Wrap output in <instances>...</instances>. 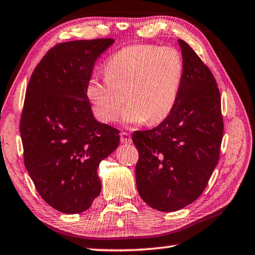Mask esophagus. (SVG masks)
I'll return each mask as SVG.
<instances>
[{
    "label": "esophagus",
    "instance_id": "1",
    "mask_svg": "<svg viewBox=\"0 0 255 255\" xmlns=\"http://www.w3.org/2000/svg\"><path fill=\"white\" fill-rule=\"evenodd\" d=\"M120 140H122L123 144H130L131 143V136L129 132L123 131L120 133Z\"/></svg>",
    "mask_w": 255,
    "mask_h": 255
}]
</instances>
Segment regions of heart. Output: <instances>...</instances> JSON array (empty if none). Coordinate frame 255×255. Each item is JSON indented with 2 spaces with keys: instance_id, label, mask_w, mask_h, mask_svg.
<instances>
[{
  "instance_id": "b5f03b06",
  "label": "heart",
  "mask_w": 255,
  "mask_h": 255,
  "mask_svg": "<svg viewBox=\"0 0 255 255\" xmlns=\"http://www.w3.org/2000/svg\"><path fill=\"white\" fill-rule=\"evenodd\" d=\"M106 80L93 79L86 97L102 123H112L123 112L127 124L157 125L169 117L178 101L184 63L179 50L156 45H133L120 49L105 64Z\"/></svg>"
}]
</instances>
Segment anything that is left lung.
<instances>
[{
	"label": "left lung",
	"instance_id": "8db88e82",
	"mask_svg": "<svg viewBox=\"0 0 255 255\" xmlns=\"http://www.w3.org/2000/svg\"><path fill=\"white\" fill-rule=\"evenodd\" d=\"M184 74L169 117L135 131L136 185L146 204L176 211L198 199L217 165L224 132L221 94L213 73L187 42L178 40Z\"/></svg>",
	"mask_w": 255,
	"mask_h": 255
}]
</instances>
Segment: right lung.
I'll list each match as a JSON object with an SVG mask.
<instances>
[{"label": "right lung", "mask_w": 255, "mask_h": 255, "mask_svg": "<svg viewBox=\"0 0 255 255\" xmlns=\"http://www.w3.org/2000/svg\"><path fill=\"white\" fill-rule=\"evenodd\" d=\"M110 38L62 42L30 77L20 133L24 165L50 207L79 214L100 195L99 164L119 145V130L94 119L86 85Z\"/></svg>", "instance_id": "right-lung-1"}]
</instances>
